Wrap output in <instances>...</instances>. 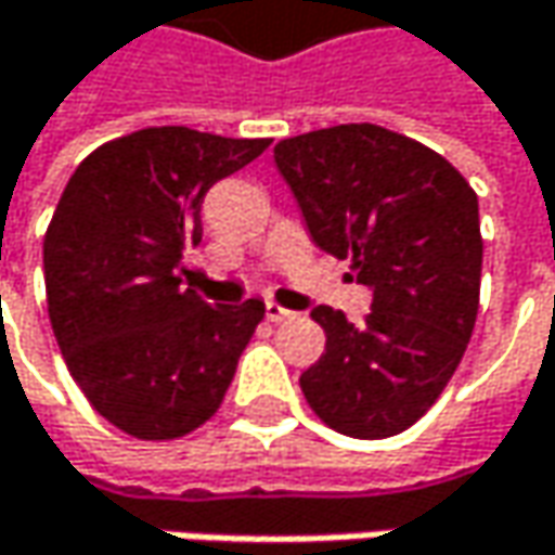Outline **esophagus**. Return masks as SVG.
Returning <instances> with one entry per match:
<instances>
[{
	"label": "esophagus",
	"instance_id": "obj_1",
	"mask_svg": "<svg viewBox=\"0 0 555 555\" xmlns=\"http://www.w3.org/2000/svg\"><path fill=\"white\" fill-rule=\"evenodd\" d=\"M267 318L273 321V324H282V321H292L295 314L288 311V308H282L276 301H267Z\"/></svg>",
	"mask_w": 555,
	"mask_h": 555
}]
</instances>
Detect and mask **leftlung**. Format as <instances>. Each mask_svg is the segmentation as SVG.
<instances>
[{"mask_svg":"<svg viewBox=\"0 0 555 555\" xmlns=\"http://www.w3.org/2000/svg\"><path fill=\"white\" fill-rule=\"evenodd\" d=\"M273 158L314 244L352 257L372 288L359 324L327 305L311 311L327 346L301 393L349 438L397 435L438 400L477 324V193L438 152L375 124L282 139Z\"/></svg>","mask_w":555,"mask_h":555,"instance_id":"8db88e82","label":"left lung"}]
</instances>
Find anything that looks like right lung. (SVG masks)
Returning a JSON list of instances; mask_svg holds the SVG:
<instances>
[{
    "instance_id": "obj_1",
    "label": "right lung",
    "mask_w": 555,
    "mask_h": 555,
    "mask_svg": "<svg viewBox=\"0 0 555 555\" xmlns=\"http://www.w3.org/2000/svg\"><path fill=\"white\" fill-rule=\"evenodd\" d=\"M270 139L186 127L129 132L69 177L43 237L47 308L91 406L120 431L168 441L225 400L263 301L209 305L183 276L203 241V196Z\"/></svg>"
}]
</instances>
